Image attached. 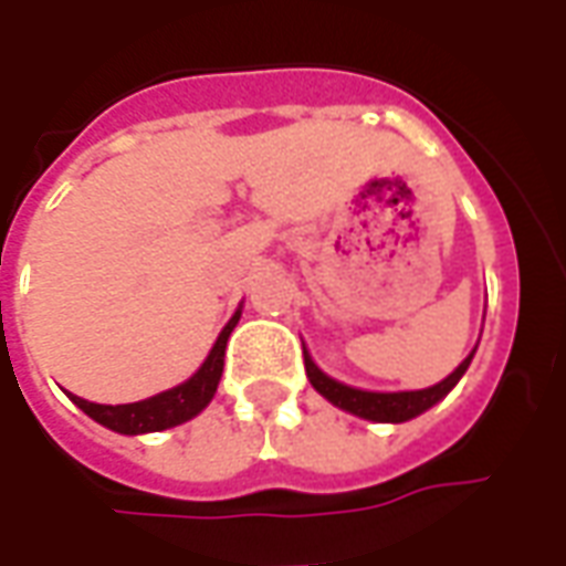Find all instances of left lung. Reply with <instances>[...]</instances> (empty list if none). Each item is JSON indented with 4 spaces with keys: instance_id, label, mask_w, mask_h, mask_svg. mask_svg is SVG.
<instances>
[{
    "instance_id": "8db88e82",
    "label": "left lung",
    "mask_w": 566,
    "mask_h": 566,
    "mask_svg": "<svg viewBox=\"0 0 566 566\" xmlns=\"http://www.w3.org/2000/svg\"><path fill=\"white\" fill-rule=\"evenodd\" d=\"M473 355L463 360L461 367L451 373L449 379H442L433 388H424V391H400V394H376V391H357V388H348V385H339L333 381L331 376H324L312 357L303 352V364H306V376L308 381L315 385V391L324 394L333 406H339L345 412L352 416L369 418V421H409V418L421 416L424 409H430L433 403H439L446 394L458 385L467 367H470Z\"/></svg>"
}]
</instances>
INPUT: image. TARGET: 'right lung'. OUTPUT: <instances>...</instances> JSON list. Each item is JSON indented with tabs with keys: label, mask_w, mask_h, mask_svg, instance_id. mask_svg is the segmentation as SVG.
I'll return each mask as SVG.
<instances>
[{
	"label": "right lung",
	"mask_w": 566,
	"mask_h": 566,
	"mask_svg": "<svg viewBox=\"0 0 566 566\" xmlns=\"http://www.w3.org/2000/svg\"><path fill=\"white\" fill-rule=\"evenodd\" d=\"M235 321H239V312H235L230 324L223 327L221 336H218V343L206 357V364L185 381V385H178L172 391H163L157 397H150V400H142V403H127V406H99V403H87V400H81L75 394H69L78 409H84L93 421H99V424L112 427L117 433H148V430H166V427H175L187 421V418L199 416L209 400L218 391V381H221L223 373V348H227V339H230V333H233Z\"/></svg>",
	"instance_id": "add662e5"
}]
</instances>
